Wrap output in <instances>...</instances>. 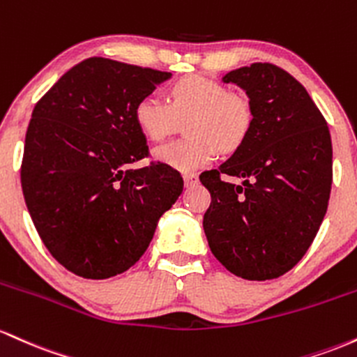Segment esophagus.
Wrapping results in <instances>:
<instances>
[{
	"instance_id": "1",
	"label": "esophagus",
	"mask_w": 357,
	"mask_h": 357,
	"mask_svg": "<svg viewBox=\"0 0 357 357\" xmlns=\"http://www.w3.org/2000/svg\"><path fill=\"white\" fill-rule=\"evenodd\" d=\"M183 182H185L187 187L195 185L199 182V175L197 174H183Z\"/></svg>"
}]
</instances>
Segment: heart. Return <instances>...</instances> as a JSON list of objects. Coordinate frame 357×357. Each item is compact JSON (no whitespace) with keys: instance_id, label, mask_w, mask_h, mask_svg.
<instances>
[{"instance_id":"obj_1","label":"heart","mask_w":357,"mask_h":357,"mask_svg":"<svg viewBox=\"0 0 357 357\" xmlns=\"http://www.w3.org/2000/svg\"><path fill=\"white\" fill-rule=\"evenodd\" d=\"M187 138L153 150V158L177 170L200 168L222 151L236 150L246 138L253 111L246 98L204 75H187L170 87V102L157 94L142 98L135 121L151 142H162L185 119Z\"/></svg>"}]
</instances>
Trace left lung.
<instances>
[{"mask_svg":"<svg viewBox=\"0 0 357 357\" xmlns=\"http://www.w3.org/2000/svg\"><path fill=\"white\" fill-rule=\"evenodd\" d=\"M250 99L253 121L226 162L200 174L211 192L204 232L232 275L265 282L291 270L314 241L329 204L332 142L305 87L271 63L227 72ZM238 176L243 182L226 183Z\"/></svg>","mask_w":357,"mask_h":357,"instance_id":"1","label":"left lung"}]
</instances>
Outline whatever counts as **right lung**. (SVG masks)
<instances>
[{
    "label": "right lung",
    "instance_id": "add662e5",
    "mask_svg": "<svg viewBox=\"0 0 357 357\" xmlns=\"http://www.w3.org/2000/svg\"><path fill=\"white\" fill-rule=\"evenodd\" d=\"M170 77L91 57L35 104L23 195L47 250L77 276L104 280L133 266L182 194L183 180L170 165L130 168L148 155L136 104Z\"/></svg>",
    "mask_w": 357,
    "mask_h": 357
}]
</instances>
